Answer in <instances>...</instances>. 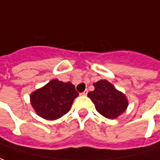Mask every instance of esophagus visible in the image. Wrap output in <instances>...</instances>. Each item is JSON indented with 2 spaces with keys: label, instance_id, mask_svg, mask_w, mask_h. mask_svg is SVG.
Wrapping results in <instances>:
<instances>
[{
  "label": "esophagus",
  "instance_id": "esophagus-1",
  "mask_svg": "<svg viewBox=\"0 0 160 160\" xmlns=\"http://www.w3.org/2000/svg\"><path fill=\"white\" fill-rule=\"evenodd\" d=\"M87 93H88V91L86 90V91H84V92H83L82 93H80V94L82 95V96H86V95H87Z\"/></svg>",
  "mask_w": 160,
  "mask_h": 160
}]
</instances>
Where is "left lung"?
<instances>
[{
  "mask_svg": "<svg viewBox=\"0 0 160 160\" xmlns=\"http://www.w3.org/2000/svg\"><path fill=\"white\" fill-rule=\"evenodd\" d=\"M94 91L90 92L88 97L94 103L99 113L108 119H115L121 115L128 106V101L123 92L117 91L106 80L93 83Z\"/></svg>",
  "mask_w": 160,
  "mask_h": 160,
  "instance_id": "8db88e82",
  "label": "left lung"
}]
</instances>
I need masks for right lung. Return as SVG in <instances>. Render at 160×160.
<instances>
[{"mask_svg": "<svg viewBox=\"0 0 160 160\" xmlns=\"http://www.w3.org/2000/svg\"><path fill=\"white\" fill-rule=\"evenodd\" d=\"M79 93L71 82L52 80L44 87L33 92L31 104L37 114L47 120H56L66 114Z\"/></svg>", "mask_w": 160, "mask_h": 160, "instance_id": "right-lung-1", "label": "right lung"}]
</instances>
